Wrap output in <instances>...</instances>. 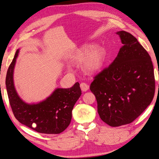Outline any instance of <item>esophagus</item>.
I'll return each instance as SVG.
<instances>
[{
	"mask_svg": "<svg viewBox=\"0 0 159 159\" xmlns=\"http://www.w3.org/2000/svg\"><path fill=\"white\" fill-rule=\"evenodd\" d=\"M80 88L83 91H88L89 89V86L88 84H85V83H81Z\"/></svg>",
	"mask_w": 159,
	"mask_h": 159,
	"instance_id": "34e87169",
	"label": "esophagus"
}]
</instances>
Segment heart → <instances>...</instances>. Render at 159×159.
<instances>
[{
  "mask_svg": "<svg viewBox=\"0 0 159 159\" xmlns=\"http://www.w3.org/2000/svg\"><path fill=\"white\" fill-rule=\"evenodd\" d=\"M94 45L83 46L77 51L72 59V62L76 64L81 63L85 60L84 70L88 74H93L99 71L103 68L106 60L105 50L102 47H95L94 49Z\"/></svg>",
  "mask_w": 159,
  "mask_h": 159,
  "instance_id": "b5f03b06",
  "label": "heart"
}]
</instances>
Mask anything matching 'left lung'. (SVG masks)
Segmentation results:
<instances>
[{"instance_id": "1", "label": "left lung", "mask_w": 159, "mask_h": 159, "mask_svg": "<svg viewBox=\"0 0 159 159\" xmlns=\"http://www.w3.org/2000/svg\"><path fill=\"white\" fill-rule=\"evenodd\" d=\"M116 34L123 46L90 85L101 119L111 127L132 123L151 104L155 91L153 65L147 50L131 34Z\"/></svg>"}]
</instances>
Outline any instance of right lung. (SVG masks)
I'll use <instances>...</instances> for the list:
<instances>
[{
  "instance_id": "right-lung-1",
  "label": "right lung",
  "mask_w": 159,
  "mask_h": 159,
  "mask_svg": "<svg viewBox=\"0 0 159 159\" xmlns=\"http://www.w3.org/2000/svg\"><path fill=\"white\" fill-rule=\"evenodd\" d=\"M19 50L9 66L6 87L9 103L14 117L20 123L38 133L59 134L69 126L71 111L80 98L81 91L76 82L70 88H57L50 96L38 103L28 104L19 97L13 81V72Z\"/></svg>"
}]
</instances>
